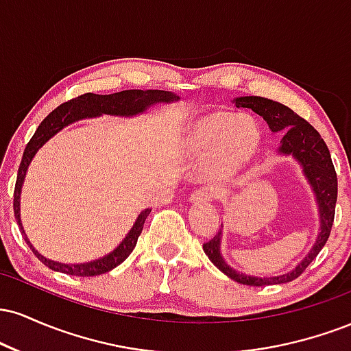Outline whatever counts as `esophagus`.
<instances>
[{"label":"esophagus","mask_w":351,"mask_h":351,"mask_svg":"<svg viewBox=\"0 0 351 351\" xmlns=\"http://www.w3.org/2000/svg\"><path fill=\"white\" fill-rule=\"evenodd\" d=\"M209 199H211V193L203 191V189H198V191H195L191 195V198H189L191 203H208Z\"/></svg>","instance_id":"34e87169"}]
</instances>
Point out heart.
I'll return each mask as SVG.
<instances>
[{
	"mask_svg": "<svg viewBox=\"0 0 351 351\" xmlns=\"http://www.w3.org/2000/svg\"><path fill=\"white\" fill-rule=\"evenodd\" d=\"M261 138L251 115L211 114L193 125L184 148L191 160L209 162L213 178H228L256 153Z\"/></svg>",
	"mask_w": 351,
	"mask_h": 351,
	"instance_id": "1",
	"label": "heart"
}]
</instances>
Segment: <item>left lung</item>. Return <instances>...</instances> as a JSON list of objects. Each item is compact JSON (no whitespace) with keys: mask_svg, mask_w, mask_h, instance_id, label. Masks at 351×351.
<instances>
[{"mask_svg":"<svg viewBox=\"0 0 351 351\" xmlns=\"http://www.w3.org/2000/svg\"><path fill=\"white\" fill-rule=\"evenodd\" d=\"M232 104H236V107L251 108L257 115L263 117L265 122H267L269 128H271V132H285L280 140V147L277 148V153L282 156H292L300 165L302 173H304L305 180H307L310 188H312L313 196H315L320 228H318L315 243H313L307 256L292 271L280 274V276L256 277L232 269L224 261L223 254H221L223 229H219L217 234L203 245V251L221 272L226 274L229 279L239 282V284L254 285V287L285 284V282L297 279L308 267V264L315 259L317 254L322 251L325 243H327L333 226L338 191L335 168H333L332 156H330L327 145H325L320 134L307 120L297 115L287 106L271 99L256 97V95L236 97L232 100Z\"/></svg>","mask_w":351,"mask_h":351,"instance_id":"obj_1","label":"left lung"}]
</instances>
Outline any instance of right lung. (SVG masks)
<instances>
[{
    "label": "right lung",
    "instance_id": "obj_1",
    "mask_svg": "<svg viewBox=\"0 0 351 351\" xmlns=\"http://www.w3.org/2000/svg\"><path fill=\"white\" fill-rule=\"evenodd\" d=\"M180 97L175 95L173 92L167 90H122L117 92V94L110 95H97V94H84L77 99H72L69 102L59 106L56 110H52L46 119L43 120L41 125L38 127V130L34 132L33 138L29 140V143L26 145L23 153L21 165H19L18 170V180H16L14 186V217L18 221V226L21 229L24 239H26L27 245L33 249L39 261L44 265L52 269L56 272H64L69 274V276H79V277H92V276H100V274H106L112 269H115L117 265H120L130 256V252L134 251L138 236L142 234V229L145 224V219L150 215L152 209L147 208L140 213L136 217L135 224L132 226L128 234L123 237V241L120 243L112 252H108L107 256L99 257V259L90 261V263L84 264H62L58 261H51L47 257H44L43 254H39L34 249V245L29 243L26 232H24L23 223H21V188L26 178V171L29 168L31 162H33L34 155L39 152V148L44 143L49 142V140L56 134H59L62 128H66L67 125L77 122V120L90 119V117H100V115H114V117H135L140 114H145L148 108L156 106V104H170L176 102Z\"/></svg>",
    "mask_w": 351,
    "mask_h": 351
}]
</instances>
